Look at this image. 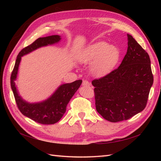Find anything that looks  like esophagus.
<instances>
[{"label":"esophagus","instance_id":"esophagus-1","mask_svg":"<svg viewBox=\"0 0 161 161\" xmlns=\"http://www.w3.org/2000/svg\"><path fill=\"white\" fill-rule=\"evenodd\" d=\"M82 86H90L91 83L88 80H84L82 82Z\"/></svg>","mask_w":161,"mask_h":161}]
</instances>
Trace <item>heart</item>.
<instances>
[{
    "instance_id": "b5f03b06",
    "label": "heart",
    "mask_w": 161,
    "mask_h": 161,
    "mask_svg": "<svg viewBox=\"0 0 161 161\" xmlns=\"http://www.w3.org/2000/svg\"><path fill=\"white\" fill-rule=\"evenodd\" d=\"M119 59V51L115 46L100 42L92 44L81 53L80 61L92 64L91 69L97 76H104L114 69Z\"/></svg>"
}]
</instances>
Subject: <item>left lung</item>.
<instances>
[{"label": "left lung", "mask_w": 161, "mask_h": 161, "mask_svg": "<svg viewBox=\"0 0 161 161\" xmlns=\"http://www.w3.org/2000/svg\"><path fill=\"white\" fill-rule=\"evenodd\" d=\"M127 52L119 66L92 81L95 107L111 122L126 120L144 110L153 76L148 53L130 35Z\"/></svg>", "instance_id": "obj_1"}]
</instances>
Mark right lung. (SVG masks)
Returning a JSON list of instances; mask_svg holds the SVG:
<instances>
[{"label":"right lung","mask_w":161,"mask_h":161,"mask_svg":"<svg viewBox=\"0 0 161 161\" xmlns=\"http://www.w3.org/2000/svg\"><path fill=\"white\" fill-rule=\"evenodd\" d=\"M59 35H53L37 39L32 43L20 50L16 57L14 67L10 77V84L15 98L17 107L21 114L35 122L42 125H53L62 118L68 102L80 88L82 80H79L70 84H62L52 96L41 103L30 104L22 100L16 91L14 81L21 57L40 47L50 45L59 42Z\"/></svg>","instance_id":"add662e5"}]
</instances>
